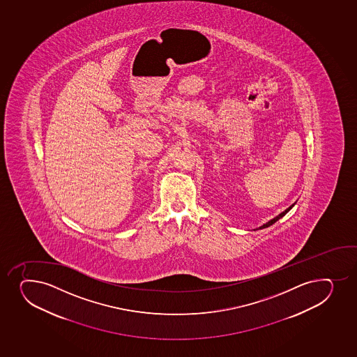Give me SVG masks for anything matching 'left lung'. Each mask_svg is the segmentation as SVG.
<instances>
[{"label": "left lung", "mask_w": 357, "mask_h": 357, "mask_svg": "<svg viewBox=\"0 0 357 357\" xmlns=\"http://www.w3.org/2000/svg\"><path fill=\"white\" fill-rule=\"evenodd\" d=\"M294 205H295V204H292L291 206L288 207V208H287L285 211H283L282 212V213H280V215H277L276 218L271 219L270 222H266V224H264V225H263V227H259V229H265V227H270V225H273V224H275V222H276L277 220H278V219H280L282 218V217H284V215H287V213H288V212L290 211V210H291L292 206H294Z\"/></svg>", "instance_id": "8db88e82"}]
</instances>
